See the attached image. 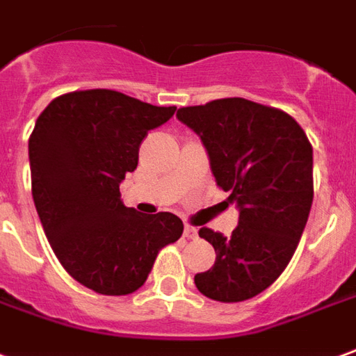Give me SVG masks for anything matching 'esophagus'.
Here are the masks:
<instances>
[{"label": "esophagus", "instance_id": "1", "mask_svg": "<svg viewBox=\"0 0 356 356\" xmlns=\"http://www.w3.org/2000/svg\"><path fill=\"white\" fill-rule=\"evenodd\" d=\"M184 238H188V239L197 238V228H195V226H191V224H186V228H184Z\"/></svg>", "mask_w": 356, "mask_h": 356}]
</instances>
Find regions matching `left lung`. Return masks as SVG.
<instances>
[{
  "label": "left lung",
  "mask_w": 356,
  "mask_h": 356,
  "mask_svg": "<svg viewBox=\"0 0 356 356\" xmlns=\"http://www.w3.org/2000/svg\"><path fill=\"white\" fill-rule=\"evenodd\" d=\"M176 117L197 132L216 186L239 207L230 238L199 230L216 261L195 274V286L213 301H247L280 278L303 236L314 195L312 145L293 117L243 97L182 107Z\"/></svg>",
  "instance_id": "left-lung-1"
}]
</instances>
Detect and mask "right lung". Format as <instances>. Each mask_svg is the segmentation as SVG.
<instances>
[{
	"mask_svg": "<svg viewBox=\"0 0 356 356\" xmlns=\"http://www.w3.org/2000/svg\"><path fill=\"white\" fill-rule=\"evenodd\" d=\"M174 111L115 90H78L55 97L30 134L32 197L47 241L63 268L95 293H134L159 251L182 236L176 214H140L118 190L147 132Z\"/></svg>",
	"mask_w": 356,
	"mask_h": 356,
	"instance_id": "add662e5",
	"label": "right lung"
}]
</instances>
